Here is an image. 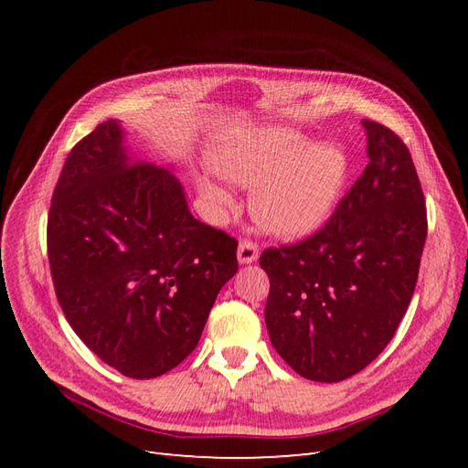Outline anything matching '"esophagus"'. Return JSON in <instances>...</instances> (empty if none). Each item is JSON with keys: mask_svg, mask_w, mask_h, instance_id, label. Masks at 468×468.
Returning <instances> with one entry per match:
<instances>
[{"mask_svg": "<svg viewBox=\"0 0 468 468\" xmlns=\"http://www.w3.org/2000/svg\"><path fill=\"white\" fill-rule=\"evenodd\" d=\"M258 253H260V246L258 242H253L251 238H244L242 242L238 246V261L239 263H251L258 260Z\"/></svg>", "mask_w": 468, "mask_h": 468, "instance_id": "esophagus-1", "label": "esophagus"}]
</instances>
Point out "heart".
Returning a JSON list of instances; mask_svg holds the SVG:
<instances>
[{
    "mask_svg": "<svg viewBox=\"0 0 468 468\" xmlns=\"http://www.w3.org/2000/svg\"><path fill=\"white\" fill-rule=\"evenodd\" d=\"M215 162L229 179L259 186L251 197L253 217L269 232L289 238L324 226L349 172L342 148L314 146L313 140L287 129L229 140L217 150ZM203 191L217 203L229 201V193L210 179H203Z\"/></svg>",
    "mask_w": 468,
    "mask_h": 468,
    "instance_id": "heart-1",
    "label": "heart"
}]
</instances>
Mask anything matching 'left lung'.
I'll use <instances>...</instances> for the list:
<instances>
[{"mask_svg": "<svg viewBox=\"0 0 468 468\" xmlns=\"http://www.w3.org/2000/svg\"><path fill=\"white\" fill-rule=\"evenodd\" d=\"M365 172L320 230L267 248L265 324L304 378L337 382L388 346L416 289L428 236L426 199L402 138L365 121Z\"/></svg>", "mask_w": 468, "mask_h": 468, "instance_id": "8db88e82", "label": "left lung"}]
</instances>
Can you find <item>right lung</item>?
Returning a JSON list of instances; mask_svg holds the SVG:
<instances>
[{"instance_id":"right-lung-1","label":"right lung","mask_w":468,"mask_h":468,"mask_svg":"<svg viewBox=\"0 0 468 468\" xmlns=\"http://www.w3.org/2000/svg\"><path fill=\"white\" fill-rule=\"evenodd\" d=\"M47 250L69 325L99 359L140 380L189 356L238 271V239L191 215L174 174L129 158L117 121L68 154Z\"/></svg>"}]
</instances>
